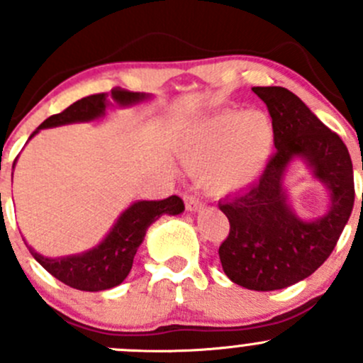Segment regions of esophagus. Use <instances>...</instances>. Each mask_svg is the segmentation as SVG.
<instances>
[{"instance_id": "obj_1", "label": "esophagus", "mask_w": 363, "mask_h": 363, "mask_svg": "<svg viewBox=\"0 0 363 363\" xmlns=\"http://www.w3.org/2000/svg\"><path fill=\"white\" fill-rule=\"evenodd\" d=\"M184 203H186V211H189V212H199L200 208L203 207V203L200 202L199 196H195V195H186Z\"/></svg>"}]
</instances>
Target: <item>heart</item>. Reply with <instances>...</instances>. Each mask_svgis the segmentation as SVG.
<instances>
[{"label":"heart","mask_w":363,"mask_h":363,"mask_svg":"<svg viewBox=\"0 0 363 363\" xmlns=\"http://www.w3.org/2000/svg\"><path fill=\"white\" fill-rule=\"evenodd\" d=\"M276 130L263 111H225L193 124L179 144L186 168L200 174L212 195L225 196L251 186L269 163Z\"/></svg>","instance_id":"1"}]
</instances>
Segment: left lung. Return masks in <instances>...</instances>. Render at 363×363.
I'll return each mask as SVG.
<instances>
[{"instance_id":"1","label":"left lung","mask_w":363,"mask_h":363,"mask_svg":"<svg viewBox=\"0 0 363 363\" xmlns=\"http://www.w3.org/2000/svg\"><path fill=\"white\" fill-rule=\"evenodd\" d=\"M252 91L272 117L277 151L258 182L219 202L230 221L219 259L239 286L274 291L309 277L334 251L353 211V163L339 135L296 94L279 86ZM296 159L329 191L328 211L318 218H300L291 207L284 179Z\"/></svg>"}]
</instances>
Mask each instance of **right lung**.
Returning <instances> with one entry per match:
<instances>
[{"mask_svg":"<svg viewBox=\"0 0 363 363\" xmlns=\"http://www.w3.org/2000/svg\"><path fill=\"white\" fill-rule=\"evenodd\" d=\"M151 100L147 93H131L124 89H112L111 96L105 93L91 94L69 105L67 111L56 116H50L43 121L38 128L31 133L29 140L45 128L63 126L73 123H89L105 116V111L113 105L119 107H133L142 101ZM16 164V161H13ZM184 211V203L179 196L160 200V202H149V200H137L128 208L121 212L119 218L112 225L111 232L104 237L100 244L91 250L77 255L43 256L36 252L26 242L33 258L43 267L56 279L68 286L80 291H104L119 286L130 274L133 258L137 255L138 246L144 242L145 232L149 226L160 219L161 216H177Z\"/></svg>","mask_w":363,"mask_h":363,"instance_id":"1","label":"right lung"}]
</instances>
